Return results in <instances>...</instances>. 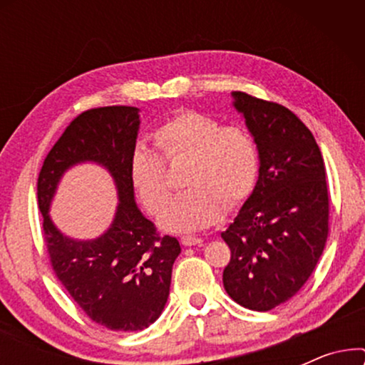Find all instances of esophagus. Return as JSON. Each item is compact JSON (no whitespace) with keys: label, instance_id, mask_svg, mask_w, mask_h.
<instances>
[{"label":"esophagus","instance_id":"esophagus-1","mask_svg":"<svg viewBox=\"0 0 365 365\" xmlns=\"http://www.w3.org/2000/svg\"><path fill=\"white\" fill-rule=\"evenodd\" d=\"M181 244L182 246H201L202 239L201 237H194V236H181Z\"/></svg>","mask_w":365,"mask_h":365}]
</instances>
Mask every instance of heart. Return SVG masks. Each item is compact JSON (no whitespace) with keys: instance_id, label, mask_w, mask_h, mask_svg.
<instances>
[{"instance_id":"obj_1","label":"heart","mask_w":365,"mask_h":365,"mask_svg":"<svg viewBox=\"0 0 365 365\" xmlns=\"http://www.w3.org/2000/svg\"><path fill=\"white\" fill-rule=\"evenodd\" d=\"M159 151L138 144L129 158V178L144 207L159 214L171 196L168 163L187 158L182 182L189 186L169 202L163 227L194 232L216 224L224 204L234 209L256 187L261 168L257 144L241 126H222L216 118L182 111L154 131Z\"/></svg>"}]
</instances>
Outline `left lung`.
<instances>
[{
    "instance_id": "1",
    "label": "left lung",
    "mask_w": 365,
    "mask_h": 365,
    "mask_svg": "<svg viewBox=\"0 0 365 365\" xmlns=\"http://www.w3.org/2000/svg\"><path fill=\"white\" fill-rule=\"evenodd\" d=\"M234 108L257 144L256 187L221 237L231 249L226 292L266 312L301 291L329 234L326 166L312 133L282 104L234 91Z\"/></svg>"
}]
</instances>
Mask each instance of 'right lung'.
Listing matches in <instances>:
<instances>
[{
    "instance_id": "add662e5",
    "label": "right lung",
    "mask_w": 365,
    "mask_h": 365,
    "mask_svg": "<svg viewBox=\"0 0 365 365\" xmlns=\"http://www.w3.org/2000/svg\"><path fill=\"white\" fill-rule=\"evenodd\" d=\"M138 131V108L88 109L64 129L38 178V206L54 274L91 321L123 332L143 331L161 316L173 264L181 252L178 239L159 236L134 201L129 158ZM79 162L108 168L120 197L113 224L91 242L64 237L47 214L62 174Z\"/></svg>"
}]
</instances>
